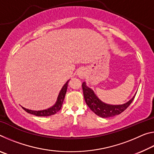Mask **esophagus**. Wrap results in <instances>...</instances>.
I'll return each instance as SVG.
<instances>
[{"mask_svg":"<svg viewBox=\"0 0 154 154\" xmlns=\"http://www.w3.org/2000/svg\"><path fill=\"white\" fill-rule=\"evenodd\" d=\"M86 74H87L86 70H85V69H83V68H82V69H80L79 71H78V72H77V75L80 78H82V79H83V78H85V77L86 76Z\"/></svg>","mask_w":154,"mask_h":154,"instance_id":"obj_1","label":"esophagus"}]
</instances>
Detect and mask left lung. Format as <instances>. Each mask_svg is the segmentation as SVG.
Instances as JSON below:
<instances>
[{"instance_id": "obj_1", "label": "left lung", "mask_w": 154, "mask_h": 154, "mask_svg": "<svg viewBox=\"0 0 154 154\" xmlns=\"http://www.w3.org/2000/svg\"><path fill=\"white\" fill-rule=\"evenodd\" d=\"M82 88L85 101L94 113L103 118L113 117L120 114L128 107L133 101L135 95L127 103L119 105H112L101 101L91 88H88L85 82L82 83Z\"/></svg>"}]
</instances>
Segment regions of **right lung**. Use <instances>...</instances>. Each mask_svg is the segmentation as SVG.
I'll return each instance as SVG.
<instances>
[{
	"mask_svg": "<svg viewBox=\"0 0 154 154\" xmlns=\"http://www.w3.org/2000/svg\"><path fill=\"white\" fill-rule=\"evenodd\" d=\"M69 81L70 80L67 81L66 83L64 85V86L62 87L60 92L59 93L58 98H57L56 103H55V105L52 106L51 107L49 108L48 109H45V110H41V111H33V110H30V109H26L24 107H23V106H22V107L24 109L27 113L35 115L36 116L45 117V116H52V115L56 114L57 112L60 110V109L62 107L65 95H66L68 85H69Z\"/></svg>",
	"mask_w": 154,
	"mask_h": 154,
	"instance_id": "add662e5",
	"label": "right lung"
}]
</instances>
